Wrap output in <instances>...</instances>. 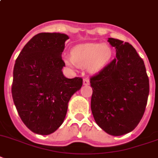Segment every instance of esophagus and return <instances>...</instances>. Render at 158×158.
Returning <instances> with one entry per match:
<instances>
[{
	"mask_svg": "<svg viewBox=\"0 0 158 158\" xmlns=\"http://www.w3.org/2000/svg\"><path fill=\"white\" fill-rule=\"evenodd\" d=\"M83 85H89V80L88 78H85L84 80H83Z\"/></svg>",
	"mask_w": 158,
	"mask_h": 158,
	"instance_id": "obj_1",
	"label": "esophagus"
}]
</instances>
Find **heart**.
Segmentation results:
<instances>
[{
  "mask_svg": "<svg viewBox=\"0 0 158 158\" xmlns=\"http://www.w3.org/2000/svg\"><path fill=\"white\" fill-rule=\"evenodd\" d=\"M111 56V48L106 44H79L72 49L71 56H64V61L70 66L75 64L87 66L89 71L96 73L107 64Z\"/></svg>",
  "mask_w": 158,
  "mask_h": 158,
  "instance_id": "heart-1",
  "label": "heart"
}]
</instances>
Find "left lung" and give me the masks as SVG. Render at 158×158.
<instances>
[{"label": "left lung", "mask_w": 158, "mask_h": 158, "mask_svg": "<svg viewBox=\"0 0 158 158\" xmlns=\"http://www.w3.org/2000/svg\"><path fill=\"white\" fill-rule=\"evenodd\" d=\"M108 42L116 57L91 77V110L106 133L122 135L134 130L144 115L149 81L144 61L131 44L113 38Z\"/></svg>", "instance_id": "left-lung-1"}]
</instances>
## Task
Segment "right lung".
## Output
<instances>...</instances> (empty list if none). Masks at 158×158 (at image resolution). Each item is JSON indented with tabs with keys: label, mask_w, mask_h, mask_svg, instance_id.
<instances>
[{
	"label": "right lung",
	"mask_w": 158,
	"mask_h": 158,
	"mask_svg": "<svg viewBox=\"0 0 158 158\" xmlns=\"http://www.w3.org/2000/svg\"><path fill=\"white\" fill-rule=\"evenodd\" d=\"M69 36L35 35L15 61L12 97L24 124L40 135L52 133L63 123L68 103L82 86V78L64 76L61 55Z\"/></svg>",
	"instance_id": "1"
}]
</instances>
